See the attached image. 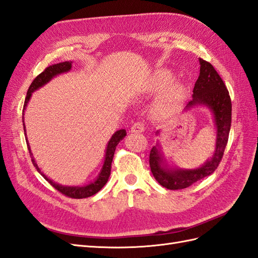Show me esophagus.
I'll use <instances>...</instances> for the list:
<instances>
[{"mask_svg":"<svg viewBox=\"0 0 258 258\" xmlns=\"http://www.w3.org/2000/svg\"><path fill=\"white\" fill-rule=\"evenodd\" d=\"M145 131V124L143 122H136L131 127L132 133H143Z\"/></svg>","mask_w":258,"mask_h":258,"instance_id":"esophagus-1","label":"esophagus"}]
</instances>
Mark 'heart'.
Returning a JSON list of instances; mask_svg holds the SVG:
<instances>
[{"label": "heart", "instance_id": "heart-1", "mask_svg": "<svg viewBox=\"0 0 258 258\" xmlns=\"http://www.w3.org/2000/svg\"><path fill=\"white\" fill-rule=\"evenodd\" d=\"M172 79V76L170 72L167 71H162L159 73L158 76V84L163 86L166 85L170 82ZM181 87L179 85H174L168 88V90L162 95L158 105L157 110L161 113H166L170 112L176 106L178 105V102L181 98Z\"/></svg>", "mask_w": 258, "mask_h": 258}]
</instances>
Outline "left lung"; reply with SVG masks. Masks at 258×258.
Instances as JSON below:
<instances>
[{
  "label": "left lung",
  "instance_id": "obj_1",
  "mask_svg": "<svg viewBox=\"0 0 258 258\" xmlns=\"http://www.w3.org/2000/svg\"><path fill=\"white\" fill-rule=\"evenodd\" d=\"M200 60V75L194 87L192 100H190L186 108L197 104L205 105L214 113V120L217 128L216 149L213 158L207 163L196 170H170L165 166L162 167L163 162L160 150L157 146L152 147L149 156V163L153 177L161 186L166 189L178 190L187 188L207 176L214 173L223 159L224 151L229 138L231 126V99L229 92L213 66L199 58Z\"/></svg>",
  "mask_w": 258,
  "mask_h": 258
}]
</instances>
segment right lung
Segmentation results:
<instances>
[{"label": "right lung", "mask_w": 258, "mask_h": 258, "mask_svg": "<svg viewBox=\"0 0 258 258\" xmlns=\"http://www.w3.org/2000/svg\"><path fill=\"white\" fill-rule=\"evenodd\" d=\"M70 69H71V62L64 61V62H60V63L51 64V66H49V67L45 68V70H44L43 72H41L40 75L33 80V82L31 83L30 87H29V90L27 92V96H26V100H25V105H24V112H25V109H26L28 101L31 97L32 92H34L35 90H38L39 87L43 86L44 84H46L53 77H55L57 75H60V73H63V72H67ZM24 131L26 132L25 123H24ZM125 136H126V131H125V130H120V131L115 132L113 136L111 137V139H110L109 143H108L105 162H104V165H102L101 172L98 176V178L95 180L94 182H91L90 185H86L84 187H68V186L58 185V183H55L53 180H50L49 178H47L46 176L41 172V170L39 168L38 164L35 163V161H34L33 158H32V163L35 166L36 171H38L43 176V177L50 183L51 186H53L56 190L59 191V192L62 194L63 196L68 197V198H72V199L88 198V197H91L95 194H97L98 191L106 185V182L109 179L110 172H111V163H112V159H113V156H114L115 148H116L117 144L120 143L121 139H123ZM26 141H27V139H26ZM27 145H28L29 152H30V154L32 156V153L30 151V146H29L28 141H27Z\"/></svg>", "instance_id": "right-lung-1"}]
</instances>
